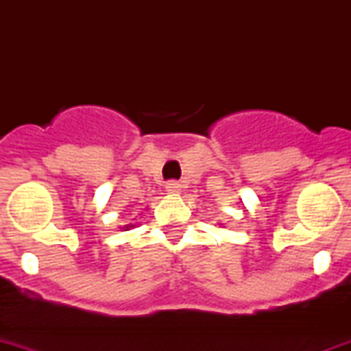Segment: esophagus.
<instances>
[{"label":"esophagus","instance_id":"1","mask_svg":"<svg viewBox=\"0 0 351 351\" xmlns=\"http://www.w3.org/2000/svg\"><path fill=\"white\" fill-rule=\"evenodd\" d=\"M166 191H167V193H171V195H176V193H180V191H182V184H180V182H176V180L167 182Z\"/></svg>","mask_w":351,"mask_h":351}]
</instances>
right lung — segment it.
I'll use <instances>...</instances> for the list:
<instances>
[{
  "label": "right lung",
  "mask_w": 351,
  "mask_h": 351,
  "mask_svg": "<svg viewBox=\"0 0 351 351\" xmlns=\"http://www.w3.org/2000/svg\"><path fill=\"white\" fill-rule=\"evenodd\" d=\"M130 227H133V225H126V227H124V230H128V229H130Z\"/></svg>",
  "instance_id": "add662e5"
}]
</instances>
